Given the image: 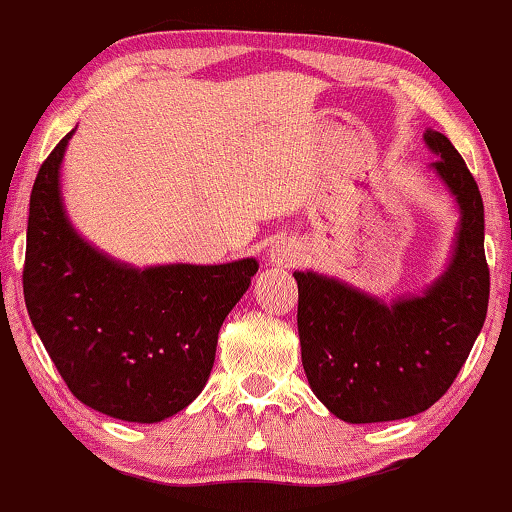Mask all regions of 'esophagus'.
<instances>
[{"label":"esophagus","mask_w":512,"mask_h":512,"mask_svg":"<svg viewBox=\"0 0 512 512\" xmlns=\"http://www.w3.org/2000/svg\"><path fill=\"white\" fill-rule=\"evenodd\" d=\"M269 259H271V264H276V266L299 264V259H301L299 243H294L292 239H278L269 250Z\"/></svg>","instance_id":"34e87169"}]
</instances>
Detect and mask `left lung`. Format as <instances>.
<instances>
[{"instance_id":"obj_1","label":"left lung","mask_w":512,"mask_h":512,"mask_svg":"<svg viewBox=\"0 0 512 512\" xmlns=\"http://www.w3.org/2000/svg\"><path fill=\"white\" fill-rule=\"evenodd\" d=\"M424 141L441 155L434 169L462 211L448 271L422 297L390 306L334 278L294 273L306 378L315 397L352 424L401 420L434 406L455 383L487 315L489 266L478 183L448 136L429 129Z\"/></svg>"}]
</instances>
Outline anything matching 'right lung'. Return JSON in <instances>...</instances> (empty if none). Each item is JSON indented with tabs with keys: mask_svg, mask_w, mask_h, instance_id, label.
Returning <instances> with one entry per match:
<instances>
[{
	"mask_svg": "<svg viewBox=\"0 0 512 512\" xmlns=\"http://www.w3.org/2000/svg\"><path fill=\"white\" fill-rule=\"evenodd\" d=\"M41 164L30 197L27 313L71 394L127 422H160L199 397L218 331L257 273L255 259L132 269L88 246L64 215L60 162Z\"/></svg>",
	"mask_w": 512,
	"mask_h": 512,
	"instance_id": "1",
	"label": "right lung"
}]
</instances>
